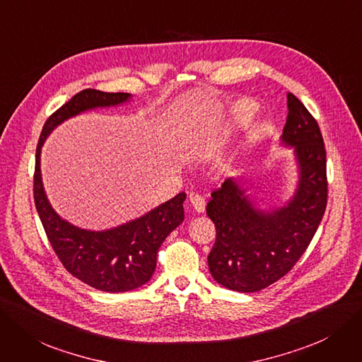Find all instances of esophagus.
<instances>
[{
  "label": "esophagus",
  "instance_id": "obj_1",
  "mask_svg": "<svg viewBox=\"0 0 362 362\" xmlns=\"http://www.w3.org/2000/svg\"><path fill=\"white\" fill-rule=\"evenodd\" d=\"M190 205L193 206V209H194L197 214H202V212H205L206 202H205V199L202 197L200 194L192 193V194H190Z\"/></svg>",
  "mask_w": 362,
  "mask_h": 362
}]
</instances>
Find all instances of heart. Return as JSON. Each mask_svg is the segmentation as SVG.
<instances>
[{
  "label": "heart",
  "mask_w": 362,
  "mask_h": 362,
  "mask_svg": "<svg viewBox=\"0 0 362 362\" xmlns=\"http://www.w3.org/2000/svg\"><path fill=\"white\" fill-rule=\"evenodd\" d=\"M255 110H257L255 103H252V100H250V99L236 100V103L230 108V114H228L230 120L233 124L248 122L254 115Z\"/></svg>",
  "instance_id": "1"
}]
</instances>
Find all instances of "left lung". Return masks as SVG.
Segmentation results:
<instances>
[{"label": "left lung", "instance_id": "1", "mask_svg": "<svg viewBox=\"0 0 362 362\" xmlns=\"http://www.w3.org/2000/svg\"><path fill=\"white\" fill-rule=\"evenodd\" d=\"M282 146L294 151L298 181L281 208H257L242 180L228 178L212 192L206 214L216 228L208 255L212 278L228 290L255 293L279 281L305 254L327 206V154L316 120L293 93Z\"/></svg>", "mask_w": 362, "mask_h": 362}]
</instances>
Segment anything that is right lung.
Here are the masks:
<instances>
[{
	"label": "right lung",
	"mask_w": 362,
	"mask_h": 362,
	"mask_svg": "<svg viewBox=\"0 0 362 362\" xmlns=\"http://www.w3.org/2000/svg\"><path fill=\"white\" fill-rule=\"evenodd\" d=\"M131 98V93L81 90L47 119L35 154L34 200L49 242L72 276L107 293L131 291L151 279L158 248L184 221L185 193L122 226L100 231L80 228L61 218L52 208L42 187L40 156L42 144L56 126L80 112L122 105Z\"/></svg>",
	"instance_id": "obj_1"
}]
</instances>
